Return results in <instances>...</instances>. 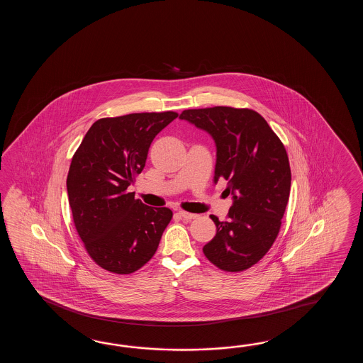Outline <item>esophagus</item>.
<instances>
[{"mask_svg":"<svg viewBox=\"0 0 363 363\" xmlns=\"http://www.w3.org/2000/svg\"><path fill=\"white\" fill-rule=\"evenodd\" d=\"M179 216H182L185 220H192L197 218V214H193V213H188V211H179Z\"/></svg>","mask_w":363,"mask_h":363,"instance_id":"1","label":"esophagus"}]
</instances>
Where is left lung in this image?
I'll return each instance as SVG.
<instances>
[{
	"mask_svg": "<svg viewBox=\"0 0 363 363\" xmlns=\"http://www.w3.org/2000/svg\"><path fill=\"white\" fill-rule=\"evenodd\" d=\"M179 118L214 139V182L225 179V191L233 199L227 220L210 216L216 235L202 249L203 255L220 270H247L278 238L291 192L286 147L264 118L252 108H189Z\"/></svg>",
	"mask_w": 363,
	"mask_h": 363,
	"instance_id": "8db88e82",
	"label": "left lung"
}]
</instances>
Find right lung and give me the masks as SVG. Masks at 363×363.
<instances>
[{
    "instance_id": "add662e5",
    "label": "right lung",
    "mask_w": 363,
    "mask_h": 363,
    "mask_svg": "<svg viewBox=\"0 0 363 363\" xmlns=\"http://www.w3.org/2000/svg\"><path fill=\"white\" fill-rule=\"evenodd\" d=\"M177 116L163 111L102 118L72 157V219L86 253L104 270L124 275L141 269L170 223V208L144 205L127 188L144 169L152 141Z\"/></svg>"
}]
</instances>
